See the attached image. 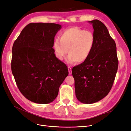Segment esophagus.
Returning a JSON list of instances; mask_svg holds the SVG:
<instances>
[{"instance_id":"34e87169","label":"esophagus","mask_w":131,"mask_h":131,"mask_svg":"<svg viewBox=\"0 0 131 131\" xmlns=\"http://www.w3.org/2000/svg\"><path fill=\"white\" fill-rule=\"evenodd\" d=\"M68 71H69V75L72 74V67L69 66L68 67Z\"/></svg>"}]
</instances>
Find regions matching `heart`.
Segmentation results:
<instances>
[{
    "label": "heart",
    "mask_w": 131,
    "mask_h": 131,
    "mask_svg": "<svg viewBox=\"0 0 131 131\" xmlns=\"http://www.w3.org/2000/svg\"><path fill=\"white\" fill-rule=\"evenodd\" d=\"M94 44L95 37L92 31L73 27L63 31L59 39H55L53 47L59 60L62 61L68 52V63H80L89 58Z\"/></svg>",
    "instance_id": "b5f03b06"
}]
</instances>
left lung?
Instances as JSON below:
<instances>
[{"label":"left lung","instance_id":"obj_1","mask_svg":"<svg viewBox=\"0 0 131 131\" xmlns=\"http://www.w3.org/2000/svg\"><path fill=\"white\" fill-rule=\"evenodd\" d=\"M92 25L95 44L89 58L72 69L78 100L92 104L104 98L112 88L118 68L116 45L106 26L101 21Z\"/></svg>","mask_w":131,"mask_h":131}]
</instances>
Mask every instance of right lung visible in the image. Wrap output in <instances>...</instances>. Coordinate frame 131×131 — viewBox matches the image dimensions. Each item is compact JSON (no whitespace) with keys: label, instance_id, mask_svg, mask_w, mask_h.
Masks as SVG:
<instances>
[{"label":"right lung","instance_id":"right-lung-1","mask_svg":"<svg viewBox=\"0 0 131 131\" xmlns=\"http://www.w3.org/2000/svg\"><path fill=\"white\" fill-rule=\"evenodd\" d=\"M60 25L31 23L14 43L11 70L21 93L35 103L48 104L58 94L68 76V67L52 48Z\"/></svg>","mask_w":131,"mask_h":131}]
</instances>
